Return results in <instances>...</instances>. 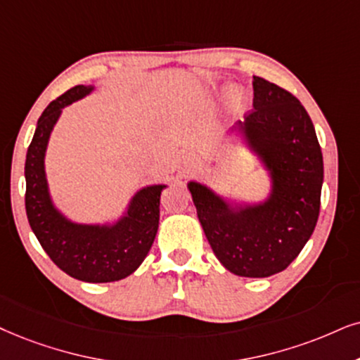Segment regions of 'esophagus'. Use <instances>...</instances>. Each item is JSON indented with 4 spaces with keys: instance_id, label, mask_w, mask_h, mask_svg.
Segmentation results:
<instances>
[{
    "instance_id": "obj_1",
    "label": "esophagus",
    "mask_w": 360,
    "mask_h": 360,
    "mask_svg": "<svg viewBox=\"0 0 360 360\" xmlns=\"http://www.w3.org/2000/svg\"><path fill=\"white\" fill-rule=\"evenodd\" d=\"M179 165H181V167H183L184 172H191V171L198 169L199 165H201V161H199V158L195 156V154L186 153L179 158Z\"/></svg>"
}]
</instances>
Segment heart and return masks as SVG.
<instances>
[{"label":"heart","mask_w":360,"mask_h":360,"mask_svg":"<svg viewBox=\"0 0 360 360\" xmlns=\"http://www.w3.org/2000/svg\"><path fill=\"white\" fill-rule=\"evenodd\" d=\"M245 93L239 86H231L226 93V109L231 116H238L244 109Z\"/></svg>","instance_id":"heart-1"}]
</instances>
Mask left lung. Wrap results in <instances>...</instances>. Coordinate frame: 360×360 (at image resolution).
Here are the masks:
<instances>
[{"label":"left lung","mask_w":360,"mask_h":360,"mask_svg":"<svg viewBox=\"0 0 360 360\" xmlns=\"http://www.w3.org/2000/svg\"><path fill=\"white\" fill-rule=\"evenodd\" d=\"M252 111L233 133L269 176V194L234 201L206 184L188 189L212 252L240 277L284 271L311 238L321 207L324 162L307 111L289 91L254 76Z\"/></svg>","instance_id":"left-lung-1"}]
</instances>
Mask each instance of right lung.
Wrapping results in <instances>:
<instances>
[{
    "instance_id": "1",
    "label": "right lung",
    "mask_w": 360,
    "mask_h": 360,
    "mask_svg": "<svg viewBox=\"0 0 360 360\" xmlns=\"http://www.w3.org/2000/svg\"><path fill=\"white\" fill-rule=\"evenodd\" d=\"M93 89L94 86H75L41 115L26 153L25 204L31 229L51 261L68 276L96 284L124 279L148 256L158 233L159 198L166 184L141 188L115 222H75L56 207L44 167L49 136L63 109Z\"/></svg>"
}]
</instances>
